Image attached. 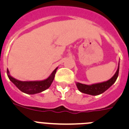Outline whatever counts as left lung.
I'll return each instance as SVG.
<instances>
[{
	"mask_svg": "<svg viewBox=\"0 0 129 129\" xmlns=\"http://www.w3.org/2000/svg\"><path fill=\"white\" fill-rule=\"evenodd\" d=\"M119 61L118 64V69L116 70L115 74L109 80L107 81L102 82V83H95L92 85H85L82 83L76 82V86L77 88L81 92H83L84 94H89L92 95H98L101 94H103V92H105L107 90H108L114 83L116 82V79L118 77V74H119Z\"/></svg>",
	"mask_w": 129,
	"mask_h": 129,
	"instance_id": "8db88e82",
	"label": "left lung"
}]
</instances>
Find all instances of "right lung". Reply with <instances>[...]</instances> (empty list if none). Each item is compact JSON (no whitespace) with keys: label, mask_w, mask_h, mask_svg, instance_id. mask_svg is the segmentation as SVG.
I'll list each match as a JSON object with an SVG mask.
<instances>
[{"label":"right lung","mask_w":129,"mask_h":129,"mask_svg":"<svg viewBox=\"0 0 129 129\" xmlns=\"http://www.w3.org/2000/svg\"><path fill=\"white\" fill-rule=\"evenodd\" d=\"M58 67H57L52 72L50 76L44 80L41 81H22L18 80L13 77L10 74L8 69H7L8 77L12 83L22 91V92L27 94H35L46 90L52 85V82L55 77V74L56 73Z\"/></svg>","instance_id":"obj_1"}]
</instances>
